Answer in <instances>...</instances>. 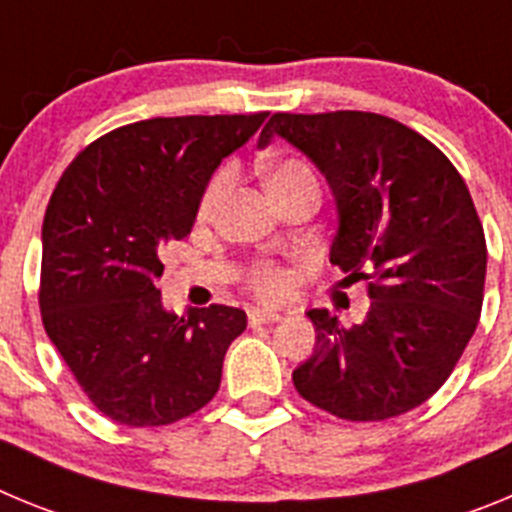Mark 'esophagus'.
I'll use <instances>...</instances> for the list:
<instances>
[{
    "label": "esophagus",
    "mask_w": 512,
    "mask_h": 512,
    "mask_svg": "<svg viewBox=\"0 0 512 512\" xmlns=\"http://www.w3.org/2000/svg\"><path fill=\"white\" fill-rule=\"evenodd\" d=\"M282 320V312L277 310H264V307H256V310L248 312V323L259 325V323H279Z\"/></svg>",
    "instance_id": "1"
}]
</instances>
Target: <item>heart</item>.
I'll use <instances>...</instances> for the list:
<instances>
[{"label": "heart", "instance_id": "b5f03b06", "mask_svg": "<svg viewBox=\"0 0 512 512\" xmlns=\"http://www.w3.org/2000/svg\"><path fill=\"white\" fill-rule=\"evenodd\" d=\"M264 182L266 189H269L271 197H282L287 192H295L300 187H318L315 182V174L307 164L297 161V158H284V161H277V164H269L264 171ZM230 189V171L223 169L220 174H215V179L207 187L205 197H202V215L210 217L217 207L223 205L225 194ZM256 292L264 297H279L287 287V279L279 269L269 264H261L253 269L251 277Z\"/></svg>", "mask_w": 512, "mask_h": 512}]
</instances>
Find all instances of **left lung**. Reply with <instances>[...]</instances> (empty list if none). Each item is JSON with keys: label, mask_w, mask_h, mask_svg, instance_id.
<instances>
[{"label": "left lung", "mask_w": 512, "mask_h": 512, "mask_svg": "<svg viewBox=\"0 0 512 512\" xmlns=\"http://www.w3.org/2000/svg\"><path fill=\"white\" fill-rule=\"evenodd\" d=\"M287 140L336 202L330 264L366 282L369 310L343 328L310 310L318 341L292 372L307 402L343 420H387L423 405L477 328L487 246L469 189L431 140L374 112H277L259 135Z\"/></svg>", "instance_id": "1"}]
</instances>
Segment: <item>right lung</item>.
<instances>
[{
    "label": "right lung",
    "mask_w": 512,
    "mask_h": 512,
    "mask_svg": "<svg viewBox=\"0 0 512 512\" xmlns=\"http://www.w3.org/2000/svg\"><path fill=\"white\" fill-rule=\"evenodd\" d=\"M264 120L266 112L140 120L63 171L40 235V312L81 390L115 423H176L220 387L246 312L166 310L158 253L192 233L217 166Z\"/></svg>",
    "instance_id": "add662e5"
}]
</instances>
